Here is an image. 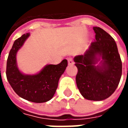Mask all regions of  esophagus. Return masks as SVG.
Wrapping results in <instances>:
<instances>
[{"mask_svg": "<svg viewBox=\"0 0 128 128\" xmlns=\"http://www.w3.org/2000/svg\"><path fill=\"white\" fill-rule=\"evenodd\" d=\"M68 64H70V65H72V64H73V60H72V59L71 58H68Z\"/></svg>", "mask_w": 128, "mask_h": 128, "instance_id": "1", "label": "esophagus"}]
</instances>
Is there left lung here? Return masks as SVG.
Returning <instances> with one entry per match:
<instances>
[{
    "mask_svg": "<svg viewBox=\"0 0 128 128\" xmlns=\"http://www.w3.org/2000/svg\"><path fill=\"white\" fill-rule=\"evenodd\" d=\"M95 40L84 55L75 57L78 68L76 83L82 95L86 99L102 101L113 94L121 75L122 62L114 40L104 29L93 27ZM102 57V64H94Z\"/></svg>",
    "mask_w": 128,
    "mask_h": 128,
    "instance_id": "obj_1",
    "label": "left lung"
}]
</instances>
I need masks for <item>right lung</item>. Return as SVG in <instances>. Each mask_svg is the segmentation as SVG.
Listing matches in <instances>:
<instances>
[{
    "mask_svg": "<svg viewBox=\"0 0 128 128\" xmlns=\"http://www.w3.org/2000/svg\"><path fill=\"white\" fill-rule=\"evenodd\" d=\"M29 35L24 34L15 40L7 58L6 75L12 88L18 96L29 102L44 103L52 99L68 62L63 60L57 65H47L36 75H25L21 73L16 66V56Z\"/></svg>",
    "mask_w": 128,
    "mask_h": 128,
    "instance_id": "obj_1",
    "label": "right lung"
}]
</instances>
